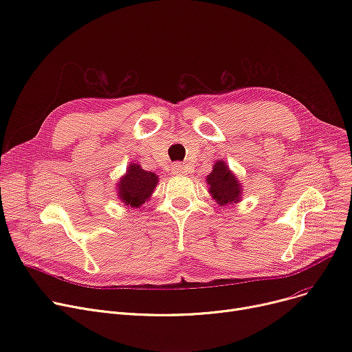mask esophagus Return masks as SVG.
Wrapping results in <instances>:
<instances>
[{
    "label": "esophagus",
    "mask_w": 352,
    "mask_h": 352,
    "mask_svg": "<svg viewBox=\"0 0 352 352\" xmlns=\"http://www.w3.org/2000/svg\"><path fill=\"white\" fill-rule=\"evenodd\" d=\"M188 168L184 164H174L171 166V174L173 175H187Z\"/></svg>",
    "instance_id": "esophagus-1"
}]
</instances>
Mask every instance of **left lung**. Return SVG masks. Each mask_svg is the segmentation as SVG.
I'll return each mask as SVG.
<instances>
[{"label": "left lung", "instance_id": "1", "mask_svg": "<svg viewBox=\"0 0 352 352\" xmlns=\"http://www.w3.org/2000/svg\"><path fill=\"white\" fill-rule=\"evenodd\" d=\"M208 192L215 204L221 208L234 206L243 199L241 181L231 171L224 160H217L212 165V171L206 178Z\"/></svg>", "mask_w": 352, "mask_h": 352}]
</instances>
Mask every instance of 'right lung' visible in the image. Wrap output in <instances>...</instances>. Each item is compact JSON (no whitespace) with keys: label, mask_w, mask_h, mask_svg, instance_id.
<instances>
[{"label":"right lung","mask_w":352,"mask_h":352,"mask_svg":"<svg viewBox=\"0 0 352 352\" xmlns=\"http://www.w3.org/2000/svg\"><path fill=\"white\" fill-rule=\"evenodd\" d=\"M158 175L145 171L137 162L128 165L125 174L117 181V198L120 204L131 208H140L151 198L157 188Z\"/></svg>","instance_id":"right-lung-1"}]
</instances>
